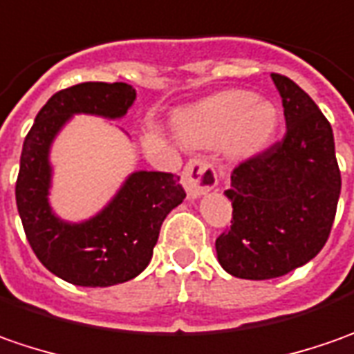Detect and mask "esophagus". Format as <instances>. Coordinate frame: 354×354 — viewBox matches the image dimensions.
Segmentation results:
<instances>
[{"label": "esophagus", "instance_id": "1", "mask_svg": "<svg viewBox=\"0 0 354 354\" xmlns=\"http://www.w3.org/2000/svg\"><path fill=\"white\" fill-rule=\"evenodd\" d=\"M182 184L186 188L189 200H198L205 192L215 188L217 184V172H215L214 165H209L205 158H192L184 172H182Z\"/></svg>", "mask_w": 354, "mask_h": 354}]
</instances>
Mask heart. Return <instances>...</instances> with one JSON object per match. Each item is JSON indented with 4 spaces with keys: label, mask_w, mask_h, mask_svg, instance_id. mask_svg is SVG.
Here are the masks:
<instances>
[{
    "label": "heart",
    "mask_w": 354,
    "mask_h": 354,
    "mask_svg": "<svg viewBox=\"0 0 354 354\" xmlns=\"http://www.w3.org/2000/svg\"><path fill=\"white\" fill-rule=\"evenodd\" d=\"M280 125V111L272 102L252 92L227 90L180 111L174 119L176 137L188 147H217L225 142L233 158L262 153Z\"/></svg>",
    "instance_id": "b5f03b06"
}]
</instances>
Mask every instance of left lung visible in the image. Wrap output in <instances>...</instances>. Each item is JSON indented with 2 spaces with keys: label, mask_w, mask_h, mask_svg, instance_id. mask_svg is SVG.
<instances>
[{
  "label": "left lung",
  "mask_w": 354,
  "mask_h": 354,
  "mask_svg": "<svg viewBox=\"0 0 354 354\" xmlns=\"http://www.w3.org/2000/svg\"><path fill=\"white\" fill-rule=\"evenodd\" d=\"M286 135L239 165L225 196L233 221L215 241L217 261L245 280L278 278L310 262L329 237L341 194L333 129L296 82L272 74Z\"/></svg>",
  "instance_id": "left-lung-1"
}]
</instances>
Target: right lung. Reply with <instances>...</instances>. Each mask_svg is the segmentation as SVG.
<instances>
[{
    "instance_id": "obj_1",
    "label": "right lung",
    "mask_w": 354,
    "mask_h": 354,
    "mask_svg": "<svg viewBox=\"0 0 354 354\" xmlns=\"http://www.w3.org/2000/svg\"><path fill=\"white\" fill-rule=\"evenodd\" d=\"M137 92L115 82H84L56 92L35 117L23 142L15 200L27 241L37 259L58 278L76 286L105 288L139 276L153 259L160 225L186 192L180 176L137 170L102 212L78 223L50 207V147L74 115L121 119Z\"/></svg>"
}]
</instances>
